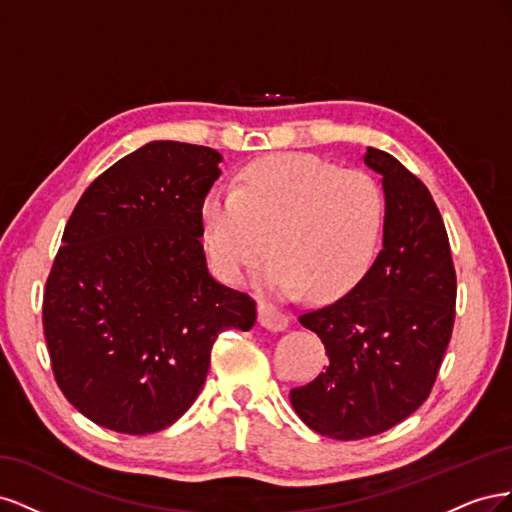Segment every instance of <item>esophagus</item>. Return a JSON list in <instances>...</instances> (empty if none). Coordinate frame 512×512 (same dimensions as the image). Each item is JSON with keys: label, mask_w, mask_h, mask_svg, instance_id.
Returning <instances> with one entry per match:
<instances>
[{"label": "esophagus", "mask_w": 512, "mask_h": 512, "mask_svg": "<svg viewBox=\"0 0 512 512\" xmlns=\"http://www.w3.org/2000/svg\"><path fill=\"white\" fill-rule=\"evenodd\" d=\"M258 322L269 331H284L288 327V316L271 303H258Z\"/></svg>", "instance_id": "esophagus-1"}]
</instances>
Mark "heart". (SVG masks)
Masks as SVG:
<instances>
[{
    "instance_id": "b5f03b06",
    "label": "heart",
    "mask_w": 512,
    "mask_h": 512,
    "mask_svg": "<svg viewBox=\"0 0 512 512\" xmlns=\"http://www.w3.org/2000/svg\"><path fill=\"white\" fill-rule=\"evenodd\" d=\"M200 215L207 250L228 282H243L271 245L265 284L273 292L307 284L314 297H335L374 260L384 203L363 170L288 153L247 166L235 192H211Z\"/></svg>"
}]
</instances>
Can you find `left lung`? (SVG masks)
Listing matches in <instances>:
<instances>
[{
  "label": "left lung",
  "instance_id": "8db88e82",
  "mask_svg": "<svg viewBox=\"0 0 512 512\" xmlns=\"http://www.w3.org/2000/svg\"><path fill=\"white\" fill-rule=\"evenodd\" d=\"M363 160L382 175V250L344 297L299 316L329 363L290 391L301 421L335 440L376 436L421 408L455 322L457 275L429 190L391 153L367 147Z\"/></svg>",
  "mask_w": 512,
  "mask_h": 512
}]
</instances>
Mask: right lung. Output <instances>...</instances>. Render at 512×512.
I'll return each instance as SVG.
<instances>
[{"mask_svg":"<svg viewBox=\"0 0 512 512\" xmlns=\"http://www.w3.org/2000/svg\"><path fill=\"white\" fill-rule=\"evenodd\" d=\"M211 147L153 141L121 158L74 207L46 280L42 324L61 393L89 421L130 436L173 425L203 389L226 329L256 303L215 282L200 237Z\"/></svg>","mask_w":512,"mask_h":512,"instance_id":"1","label":"right lung"}]
</instances>
